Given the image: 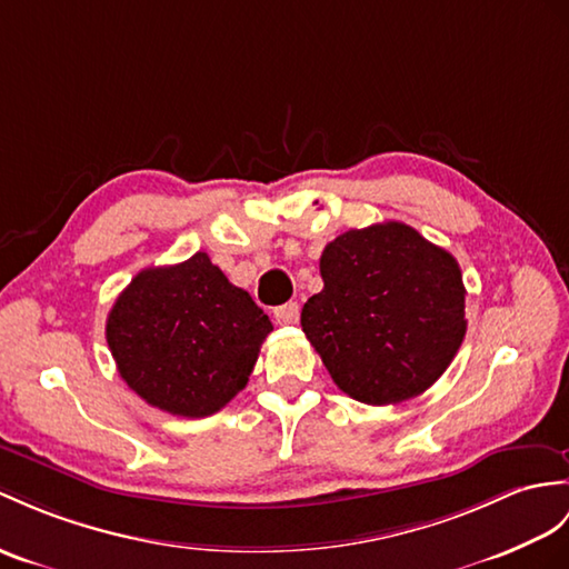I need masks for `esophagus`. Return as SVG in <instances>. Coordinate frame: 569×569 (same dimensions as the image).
<instances>
[{
  "label": "esophagus",
  "mask_w": 569,
  "mask_h": 569,
  "mask_svg": "<svg viewBox=\"0 0 569 569\" xmlns=\"http://www.w3.org/2000/svg\"><path fill=\"white\" fill-rule=\"evenodd\" d=\"M272 313H274V321L280 326H292L299 321V303L297 301L282 303V307H277Z\"/></svg>",
  "instance_id": "esophagus-1"
}]
</instances>
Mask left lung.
Segmentation results:
<instances>
[{"mask_svg": "<svg viewBox=\"0 0 569 569\" xmlns=\"http://www.w3.org/2000/svg\"><path fill=\"white\" fill-rule=\"evenodd\" d=\"M323 289L301 328L338 389L367 406L427 391L466 336L456 258L400 221L350 229L323 248Z\"/></svg>", "mask_w": 569, "mask_h": 569, "instance_id": "obj_1", "label": "left lung"}]
</instances>
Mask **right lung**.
Listing matches in <instances>:
<instances>
[{"label": "right lung", "instance_id": "add662e5", "mask_svg": "<svg viewBox=\"0 0 569 569\" xmlns=\"http://www.w3.org/2000/svg\"><path fill=\"white\" fill-rule=\"evenodd\" d=\"M270 318L207 253L147 268L122 289L106 340L122 381L163 412L207 418L246 389Z\"/></svg>", "mask_w": 569, "mask_h": 569}]
</instances>
